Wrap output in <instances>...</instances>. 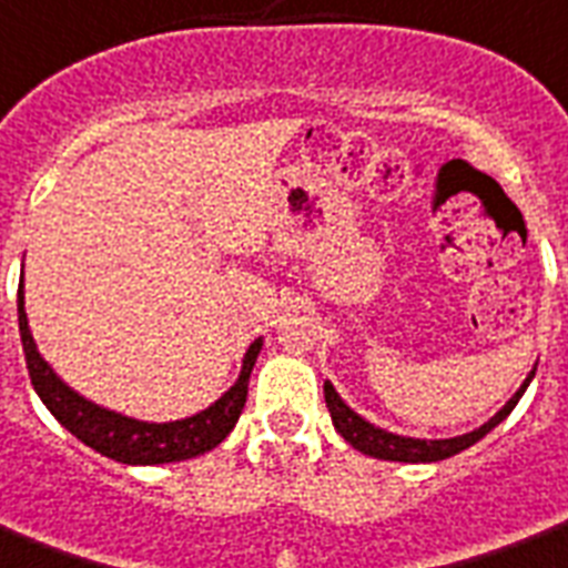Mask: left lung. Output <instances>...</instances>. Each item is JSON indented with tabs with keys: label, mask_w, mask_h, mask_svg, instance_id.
Segmentation results:
<instances>
[{
	"label": "left lung",
	"mask_w": 568,
	"mask_h": 568,
	"mask_svg": "<svg viewBox=\"0 0 568 568\" xmlns=\"http://www.w3.org/2000/svg\"><path fill=\"white\" fill-rule=\"evenodd\" d=\"M536 375L534 372L527 375V381L521 384V389L515 393L513 399L506 402L504 408L497 410L495 417L488 419L486 426L474 428V432H467V435H458V438H447V440H417V438H402V435H389L384 428L372 426L363 417H357L345 402L339 399V393L333 389L331 381H324V402H327V410H331V419L336 432H339L342 438L348 440L354 449H361L366 456L372 458H384V462H440V458H449L462 453V449L474 447L476 440L486 438L488 432L500 423V419L509 417V410L518 405L521 399V393L527 389L530 378Z\"/></svg>",
	"instance_id": "obj_1"
}]
</instances>
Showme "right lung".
Segmentation results:
<instances>
[{
  "instance_id": "obj_1",
  "label": "right lung",
  "mask_w": 568,
  "mask_h": 568,
  "mask_svg": "<svg viewBox=\"0 0 568 568\" xmlns=\"http://www.w3.org/2000/svg\"><path fill=\"white\" fill-rule=\"evenodd\" d=\"M17 322H20V339H23L26 369H29L34 393L41 396L43 405L85 447L98 449L101 456L115 458L121 465H166V462H184V458H196L207 449H214L235 428L237 417L244 410L250 372H253L255 357L262 352V339H255L246 348L244 369H241L235 387L196 417L175 419V423H140V419L121 417L115 410H106L94 402L82 399L80 393H73L47 366V361L34 348L29 322H26L23 283L17 292Z\"/></svg>"
}]
</instances>
